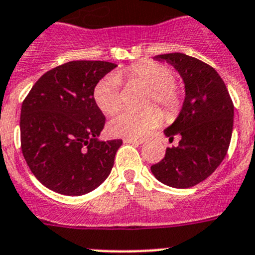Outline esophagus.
<instances>
[{"instance_id": "1", "label": "esophagus", "mask_w": 255, "mask_h": 255, "mask_svg": "<svg viewBox=\"0 0 255 255\" xmlns=\"http://www.w3.org/2000/svg\"><path fill=\"white\" fill-rule=\"evenodd\" d=\"M126 143H133V145H141L143 140H137V138H125Z\"/></svg>"}]
</instances>
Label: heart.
<instances>
[{
	"instance_id": "obj_1",
	"label": "heart",
	"mask_w": 255,
	"mask_h": 255,
	"mask_svg": "<svg viewBox=\"0 0 255 255\" xmlns=\"http://www.w3.org/2000/svg\"><path fill=\"white\" fill-rule=\"evenodd\" d=\"M140 83L150 88L146 105H158L168 118L180 113L183 96L176 85V72L170 66L155 61H140L104 77L94 90L99 109L106 115L118 112L122 105L121 81ZM161 113L151 106L145 110H125L117 114L108 125L112 136L141 138L161 123Z\"/></svg>"
}]
</instances>
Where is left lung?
Segmentation results:
<instances>
[{"mask_svg":"<svg viewBox=\"0 0 255 255\" xmlns=\"http://www.w3.org/2000/svg\"><path fill=\"white\" fill-rule=\"evenodd\" d=\"M155 59L178 70L186 97L178 118L164 130L170 141L180 136L178 146L167 147L151 172L164 185L187 189L203 182L225 159L234 127V103L220 74L204 61L180 52Z\"/></svg>","mask_w":255,"mask_h":255,"instance_id":"8db88e82","label":"left lung"}]
</instances>
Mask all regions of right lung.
<instances>
[{
  "instance_id": "right-lung-1",
  "label": "right lung",
  "mask_w": 255,
  "mask_h": 255,
  "mask_svg": "<svg viewBox=\"0 0 255 255\" xmlns=\"http://www.w3.org/2000/svg\"><path fill=\"white\" fill-rule=\"evenodd\" d=\"M109 61L77 60L48 70L21 104L20 146L26 164L47 189L83 195L110 174L122 140L99 141L105 117L94 99Z\"/></svg>"
}]
</instances>
